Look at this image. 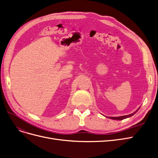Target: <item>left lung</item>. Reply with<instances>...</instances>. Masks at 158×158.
<instances>
[{"label": "left lung", "mask_w": 158, "mask_h": 158, "mask_svg": "<svg viewBox=\"0 0 158 158\" xmlns=\"http://www.w3.org/2000/svg\"><path fill=\"white\" fill-rule=\"evenodd\" d=\"M141 108V107H140ZM140 108H139L135 112H134L133 113H131V114H130V115H124V116H120V117H108V118H111V119H113V120H118V121H121V120H123V119H124V118H128V117H131L132 115H134L135 113H137V111L140 109Z\"/></svg>", "instance_id": "obj_1"}]
</instances>
